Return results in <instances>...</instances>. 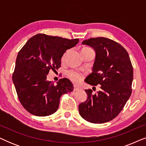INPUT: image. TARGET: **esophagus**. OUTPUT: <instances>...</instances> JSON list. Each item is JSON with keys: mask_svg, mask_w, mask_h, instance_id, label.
<instances>
[{"mask_svg": "<svg viewBox=\"0 0 146 146\" xmlns=\"http://www.w3.org/2000/svg\"><path fill=\"white\" fill-rule=\"evenodd\" d=\"M79 88H78L77 86H74V91H78V90H79Z\"/></svg>", "mask_w": 146, "mask_h": 146, "instance_id": "34e87169", "label": "esophagus"}]
</instances>
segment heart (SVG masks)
Wrapping results in <instances>:
<instances>
[{
    "label": "heart",
    "instance_id": "1",
    "mask_svg": "<svg viewBox=\"0 0 146 146\" xmlns=\"http://www.w3.org/2000/svg\"><path fill=\"white\" fill-rule=\"evenodd\" d=\"M68 75L72 81H73L74 82L77 83L80 82L82 78V75L78 72L76 71H70L68 73Z\"/></svg>",
    "mask_w": 146,
    "mask_h": 146
}]
</instances>
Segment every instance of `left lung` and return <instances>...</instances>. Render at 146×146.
I'll return each mask as SVG.
<instances>
[{
	"instance_id": "obj_1",
	"label": "left lung",
	"mask_w": 146,
	"mask_h": 146,
	"mask_svg": "<svg viewBox=\"0 0 146 146\" xmlns=\"http://www.w3.org/2000/svg\"><path fill=\"white\" fill-rule=\"evenodd\" d=\"M82 44L96 53L92 72L85 81L101 85V89L95 94L86 90L88 98L80 104L79 113L91 123L108 122L119 114L131 96L133 72L129 54L122 46L107 38H92Z\"/></svg>"
}]
</instances>
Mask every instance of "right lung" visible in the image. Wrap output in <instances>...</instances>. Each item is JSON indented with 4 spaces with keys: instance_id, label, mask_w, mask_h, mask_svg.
I'll use <instances>...</instances> for the list:
<instances>
[{
    "instance_id": "1",
    "label": "right lung",
    "mask_w": 146,
    "mask_h": 146,
    "mask_svg": "<svg viewBox=\"0 0 146 146\" xmlns=\"http://www.w3.org/2000/svg\"><path fill=\"white\" fill-rule=\"evenodd\" d=\"M79 39L69 40L38 34L31 37L18 54L13 81L23 107L32 114L46 116L58 108L62 94L73 90L68 78L56 84L47 80L50 70L60 67L68 49L75 46Z\"/></svg>"
}]
</instances>
